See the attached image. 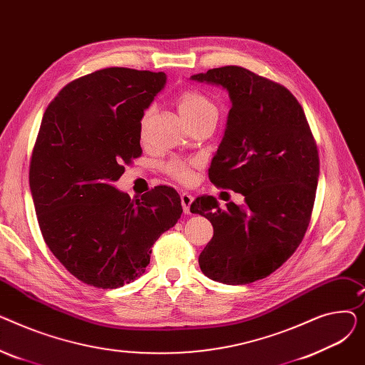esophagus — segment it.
I'll return each mask as SVG.
<instances>
[{"mask_svg":"<svg viewBox=\"0 0 365 365\" xmlns=\"http://www.w3.org/2000/svg\"><path fill=\"white\" fill-rule=\"evenodd\" d=\"M180 201H182V207H183V212L186 215L190 213V205H192V201H194V197L187 194V192H183L180 194Z\"/></svg>","mask_w":365,"mask_h":365,"instance_id":"esophagus-1","label":"esophagus"}]
</instances>
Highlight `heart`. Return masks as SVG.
<instances>
[{
	"instance_id": "b5f03b06",
	"label": "heart",
	"mask_w": 365,
	"mask_h": 365,
	"mask_svg": "<svg viewBox=\"0 0 365 365\" xmlns=\"http://www.w3.org/2000/svg\"><path fill=\"white\" fill-rule=\"evenodd\" d=\"M176 103L183 115V118L190 124L197 125L205 120L217 117V106L215 102L208 98L207 94L197 88H182L176 96ZM153 108L148 106L143 112L139 121V130L143 134L145 125L152 115ZM194 161L183 160V158H171L163 165V171L173 180L180 183H189L194 178Z\"/></svg>"
}]
</instances>
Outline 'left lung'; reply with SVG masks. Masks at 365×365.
<instances>
[{
	"label": "left lung",
	"mask_w": 365,
	"mask_h": 365,
	"mask_svg": "<svg viewBox=\"0 0 365 365\" xmlns=\"http://www.w3.org/2000/svg\"><path fill=\"white\" fill-rule=\"evenodd\" d=\"M192 80L225 87L232 101L208 178L245 201L222 210L216 198L200 197L190 205L215 229L200 267L210 279L250 284L290 259L306 234L319 176L317 143L303 108L284 86L234 65Z\"/></svg>",
	"instance_id": "8db88e82"
}]
</instances>
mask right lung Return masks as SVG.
<instances>
[{"instance_id":"add662e5","label":"right lung","mask_w":365,"mask_h":365,"mask_svg":"<svg viewBox=\"0 0 365 365\" xmlns=\"http://www.w3.org/2000/svg\"><path fill=\"white\" fill-rule=\"evenodd\" d=\"M165 80L130 68L80 76L57 93L38 131L29 186L43 238L75 278L98 289L140 277L152 245L183 212L170 186L140 200L112 186L142 155V112Z\"/></svg>"}]
</instances>
